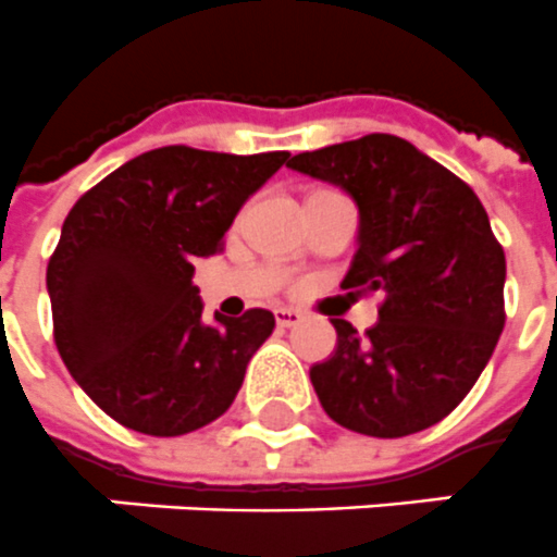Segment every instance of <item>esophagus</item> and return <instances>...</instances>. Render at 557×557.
Returning a JSON list of instances; mask_svg holds the SVG:
<instances>
[{"label":"esophagus","instance_id":"esophagus-1","mask_svg":"<svg viewBox=\"0 0 557 557\" xmlns=\"http://www.w3.org/2000/svg\"><path fill=\"white\" fill-rule=\"evenodd\" d=\"M301 319H305V313H301V310H293V307H278V310H275V324H278V327H293V324H299Z\"/></svg>","mask_w":557,"mask_h":557}]
</instances>
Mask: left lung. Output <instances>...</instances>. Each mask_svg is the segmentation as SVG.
Here are the masks:
<instances>
[{
    "label": "left lung",
    "mask_w": 557,
    "mask_h": 557,
    "mask_svg": "<svg viewBox=\"0 0 557 557\" xmlns=\"http://www.w3.org/2000/svg\"><path fill=\"white\" fill-rule=\"evenodd\" d=\"M359 207V250L342 290L382 293L364 336L331 319L339 345L310 368L333 422L405 437L455 411L506 324V256L466 181L397 135H364L287 160Z\"/></svg>",
    "instance_id": "obj_1"
}]
</instances>
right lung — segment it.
Returning <instances> with one entry per match:
<instances>
[{"label":"right lung","instance_id":"obj_1","mask_svg":"<svg viewBox=\"0 0 557 557\" xmlns=\"http://www.w3.org/2000/svg\"><path fill=\"white\" fill-rule=\"evenodd\" d=\"M287 160L163 146L71 207L46 275L53 342L111 420L181 437L233 405L275 315L252 307L203 324L195 261L224 252L238 209Z\"/></svg>","mask_w":557,"mask_h":557}]
</instances>
